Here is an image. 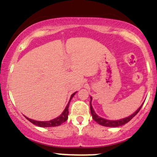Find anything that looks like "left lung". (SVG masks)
<instances>
[{"mask_svg":"<svg viewBox=\"0 0 157 157\" xmlns=\"http://www.w3.org/2000/svg\"><path fill=\"white\" fill-rule=\"evenodd\" d=\"M91 100H92V97H90V113L91 115H92L93 119L96 121L98 124L102 126H104V127H121V126L124 125L127 123H128L130 120H132L136 114L138 113L140 110L141 107H142L143 104L140 106V108H138L137 110L133 113L132 115L129 116L128 117H126V118H124V119L118 120V121H109V120L103 119L102 117H99L95 112H94V109L92 107V105H91Z\"/></svg>","mask_w":157,"mask_h":157,"instance_id":"left-lung-1","label":"left lung"}]
</instances>
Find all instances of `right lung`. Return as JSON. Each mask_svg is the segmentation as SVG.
Wrapping results in <instances>:
<instances>
[{
  "label": "right lung",
  "mask_w": 157,
  "mask_h": 157,
  "mask_svg": "<svg viewBox=\"0 0 157 157\" xmlns=\"http://www.w3.org/2000/svg\"><path fill=\"white\" fill-rule=\"evenodd\" d=\"M76 94V92L74 94H73L71 95V99H70V101L68 103V104L67 105L66 108L64 109L63 112L58 117L55 118L54 120H51L50 121H33V120L30 119L28 117H25L27 120H28L30 122H31L32 124H34V125L38 126V127H57V126H60V124H62L63 123H64L65 121H67L68 119V114H69V103L71 102V99L73 98V97L74 96V94Z\"/></svg>",
  "instance_id": "1"
}]
</instances>
